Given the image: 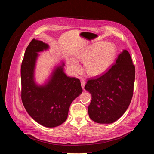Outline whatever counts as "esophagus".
I'll list each match as a JSON object with an SVG mask.
<instances>
[{
	"instance_id": "34e87169",
	"label": "esophagus",
	"mask_w": 154,
	"mask_h": 154,
	"mask_svg": "<svg viewBox=\"0 0 154 154\" xmlns=\"http://www.w3.org/2000/svg\"><path fill=\"white\" fill-rule=\"evenodd\" d=\"M85 84H86V82H85V80H81V85H82V88L83 89H84V87H85Z\"/></svg>"
}]
</instances>
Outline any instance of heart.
<instances>
[{
	"label": "heart",
	"mask_w": 154,
	"mask_h": 154,
	"mask_svg": "<svg viewBox=\"0 0 154 154\" xmlns=\"http://www.w3.org/2000/svg\"><path fill=\"white\" fill-rule=\"evenodd\" d=\"M116 55V48L111 42H94L80 50L76 54L77 59L85 61L86 72L91 77L100 76L112 66ZM72 72L76 74L81 71L79 62L71 59L69 62Z\"/></svg>",
	"instance_id": "heart-1"
}]
</instances>
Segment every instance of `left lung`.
Segmentation results:
<instances>
[{
	"mask_svg": "<svg viewBox=\"0 0 154 154\" xmlns=\"http://www.w3.org/2000/svg\"><path fill=\"white\" fill-rule=\"evenodd\" d=\"M116 64L105 74L87 81L85 89L92 100L90 118L100 124H111L125 112L133 96L135 68L127 50L118 55Z\"/></svg>",
	"mask_w": 154,
	"mask_h": 154,
	"instance_id": "obj_1",
	"label": "left lung"
}]
</instances>
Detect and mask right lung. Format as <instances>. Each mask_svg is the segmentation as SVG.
Segmentation results:
<instances>
[{
    "label": "right lung",
    "instance_id": "obj_1",
    "mask_svg": "<svg viewBox=\"0 0 154 154\" xmlns=\"http://www.w3.org/2000/svg\"><path fill=\"white\" fill-rule=\"evenodd\" d=\"M49 48L48 44L35 39L27 46L20 68L21 99L35 121L46 127H55L66 120L71 103L83 90L79 79L68 77L64 72L63 61L45 83H36L35 69L38 52Z\"/></svg>",
    "mask_w": 154,
    "mask_h": 154
}]
</instances>
